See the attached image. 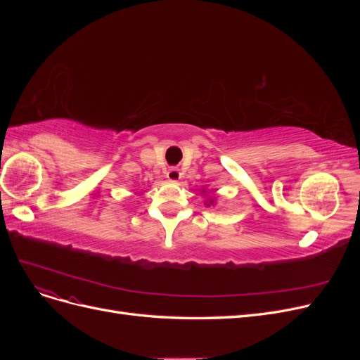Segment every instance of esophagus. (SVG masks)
Listing matches in <instances>:
<instances>
[{
  "label": "esophagus",
  "mask_w": 360,
  "mask_h": 360,
  "mask_svg": "<svg viewBox=\"0 0 360 360\" xmlns=\"http://www.w3.org/2000/svg\"><path fill=\"white\" fill-rule=\"evenodd\" d=\"M167 177H168V180H171V181H177V180H180V177H181V172H180V169H179L177 167H171V168L167 171Z\"/></svg>",
  "instance_id": "34e87169"
}]
</instances>
